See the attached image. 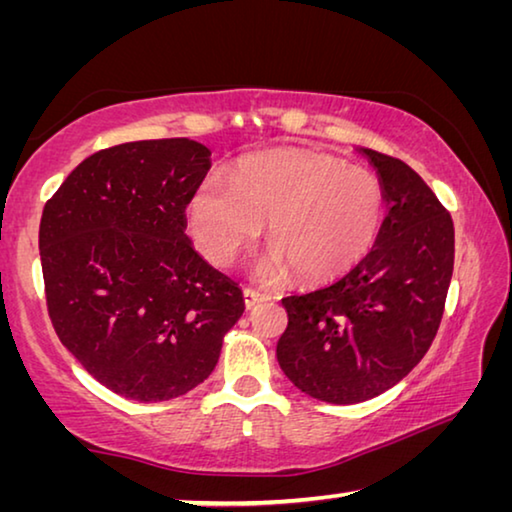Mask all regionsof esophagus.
<instances>
[{
	"mask_svg": "<svg viewBox=\"0 0 512 512\" xmlns=\"http://www.w3.org/2000/svg\"><path fill=\"white\" fill-rule=\"evenodd\" d=\"M266 300H271V296H268V293H264V291H257V289H244V302H246V309H253V307H257L259 302H266Z\"/></svg>",
	"mask_w": 512,
	"mask_h": 512,
	"instance_id": "34e87169",
	"label": "esophagus"
}]
</instances>
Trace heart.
I'll list each match as a JSON object with an SVG mask.
<instances>
[{
    "instance_id": "heart-1",
    "label": "heart",
    "mask_w": 512,
    "mask_h": 512,
    "mask_svg": "<svg viewBox=\"0 0 512 512\" xmlns=\"http://www.w3.org/2000/svg\"><path fill=\"white\" fill-rule=\"evenodd\" d=\"M262 221L273 248L262 275L293 268L307 284L339 280L375 246L384 221V187L359 164L334 155L280 149L248 155L232 178L212 173L187 205L189 232L214 264H228Z\"/></svg>"
}]
</instances>
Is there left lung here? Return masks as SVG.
Wrapping results in <instances>:
<instances>
[{
  "label": "left lung",
  "mask_w": 512,
  "mask_h": 512,
  "mask_svg": "<svg viewBox=\"0 0 512 512\" xmlns=\"http://www.w3.org/2000/svg\"><path fill=\"white\" fill-rule=\"evenodd\" d=\"M388 214L375 246L339 282L282 298L277 361L291 384L329 404L372 400L427 354L454 271V223L409 164L361 149Z\"/></svg>",
  "instance_id": "obj_1"
}]
</instances>
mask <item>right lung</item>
I'll return each instance as SVG.
<instances>
[{
    "label": "right lung",
    "mask_w": 512,
    "mask_h": 512,
    "mask_svg": "<svg viewBox=\"0 0 512 512\" xmlns=\"http://www.w3.org/2000/svg\"><path fill=\"white\" fill-rule=\"evenodd\" d=\"M210 167V149L187 137L110 146L42 210L51 325L99 384L128 400L167 402L203 384L246 309L239 284L185 232V207Z\"/></svg>",
    "instance_id": "right-lung-1"
}]
</instances>
